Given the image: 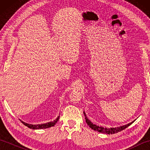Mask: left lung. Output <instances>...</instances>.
Listing matches in <instances>:
<instances>
[{
    "label": "left lung",
    "instance_id": "obj_1",
    "mask_svg": "<svg viewBox=\"0 0 150 150\" xmlns=\"http://www.w3.org/2000/svg\"><path fill=\"white\" fill-rule=\"evenodd\" d=\"M84 116H85L86 122V123L88 124V125L90 126L92 129L95 130V131H97V132H100V133H106V134H114V133H118L119 132L122 131V130L126 129V128H128L129 126L131 125V124L135 121V120L133 121L132 122L126 124V125H124V126H120V127H117V128H103V127L98 126L97 125H95V124H93L90 120L88 119L86 115V113L84 112Z\"/></svg>",
    "mask_w": 150,
    "mask_h": 150
}]
</instances>
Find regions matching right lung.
<instances>
[{
    "instance_id": "add662e5",
    "label": "right lung",
    "mask_w": 150,
    "mask_h": 150,
    "mask_svg": "<svg viewBox=\"0 0 150 150\" xmlns=\"http://www.w3.org/2000/svg\"><path fill=\"white\" fill-rule=\"evenodd\" d=\"M59 119V117H58L57 119L53 120V122H50L46 124H35V125H33V124H30L23 122V121H21L22 123L24 124V125L28 127V128L30 129H45L47 128H50V127L53 126L54 125H55L56 123L57 122V121Z\"/></svg>"
}]
</instances>
